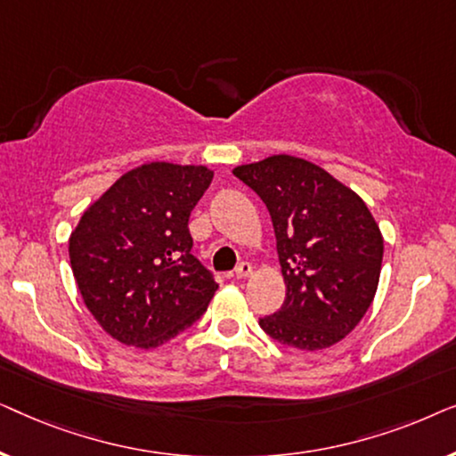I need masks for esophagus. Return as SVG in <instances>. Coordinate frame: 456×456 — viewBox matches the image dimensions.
Returning <instances> with one entry per match:
<instances>
[{
    "label": "esophagus",
    "instance_id": "1",
    "mask_svg": "<svg viewBox=\"0 0 456 456\" xmlns=\"http://www.w3.org/2000/svg\"><path fill=\"white\" fill-rule=\"evenodd\" d=\"M236 278L242 280V278H248L253 273V267L251 264H247V261H242V264H239V267H236Z\"/></svg>",
    "mask_w": 456,
    "mask_h": 456
}]
</instances>
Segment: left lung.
I'll use <instances>...</instances> for the list:
<instances>
[{"label":"left lung","instance_id":"left-lung-1","mask_svg":"<svg viewBox=\"0 0 456 456\" xmlns=\"http://www.w3.org/2000/svg\"><path fill=\"white\" fill-rule=\"evenodd\" d=\"M272 216L284 305L259 326L273 340L322 351L351 334L376 297L384 257L379 226L357 192L292 155L236 166Z\"/></svg>","mask_w":456,"mask_h":456}]
</instances>
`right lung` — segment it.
I'll list each match as a JSON object with an SVG mask.
<instances>
[{"instance_id": "1", "label": "right lung", "mask_w": 456, "mask_h": 456, "mask_svg": "<svg viewBox=\"0 0 456 456\" xmlns=\"http://www.w3.org/2000/svg\"><path fill=\"white\" fill-rule=\"evenodd\" d=\"M214 172L151 161L116 180L72 230L68 253L80 297L111 338L158 348L192 326L214 276L191 253L189 216Z\"/></svg>"}]
</instances>
